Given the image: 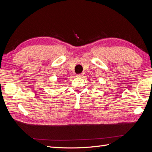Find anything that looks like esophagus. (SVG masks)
Listing matches in <instances>:
<instances>
[{
	"instance_id": "34e87169",
	"label": "esophagus",
	"mask_w": 152,
	"mask_h": 152,
	"mask_svg": "<svg viewBox=\"0 0 152 152\" xmlns=\"http://www.w3.org/2000/svg\"><path fill=\"white\" fill-rule=\"evenodd\" d=\"M84 75L83 73H79V74H77V77H82Z\"/></svg>"
}]
</instances>
